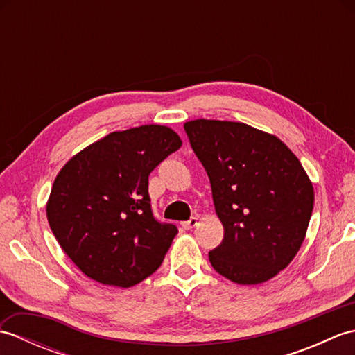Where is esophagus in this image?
Segmentation results:
<instances>
[{
	"label": "esophagus",
	"instance_id": "esophagus-1",
	"mask_svg": "<svg viewBox=\"0 0 355 355\" xmlns=\"http://www.w3.org/2000/svg\"><path fill=\"white\" fill-rule=\"evenodd\" d=\"M198 225V218H191L189 221H184V223H182V227L184 229V230H191V229H193V227H197Z\"/></svg>",
	"mask_w": 355,
	"mask_h": 355
}]
</instances>
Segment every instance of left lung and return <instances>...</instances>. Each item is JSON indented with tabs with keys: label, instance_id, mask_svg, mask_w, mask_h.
<instances>
[{
	"label": "left lung",
	"instance_id": "8db88e82",
	"mask_svg": "<svg viewBox=\"0 0 355 355\" xmlns=\"http://www.w3.org/2000/svg\"><path fill=\"white\" fill-rule=\"evenodd\" d=\"M184 131L207 172L224 227L210 263L239 285L267 282L306 236L314 207L310 177L281 139L250 125L195 119Z\"/></svg>",
	"mask_w": 355,
	"mask_h": 355
}]
</instances>
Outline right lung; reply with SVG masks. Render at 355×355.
Returning <instances> with one entry per match:
<instances>
[{
    "label": "right lung",
    "mask_w": 355,
    "mask_h": 355,
    "mask_svg": "<svg viewBox=\"0 0 355 355\" xmlns=\"http://www.w3.org/2000/svg\"><path fill=\"white\" fill-rule=\"evenodd\" d=\"M182 145L169 126L141 125L105 135L62 166L45 212L85 276L130 288L162 266L178 230L155 221L148 177Z\"/></svg>",
    "instance_id": "1"
}]
</instances>
